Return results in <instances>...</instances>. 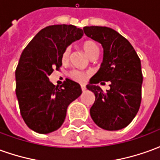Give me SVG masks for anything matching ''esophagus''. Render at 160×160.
<instances>
[{
	"mask_svg": "<svg viewBox=\"0 0 160 160\" xmlns=\"http://www.w3.org/2000/svg\"><path fill=\"white\" fill-rule=\"evenodd\" d=\"M80 87H81V90L83 91V92L86 90V89H87V87H86V86H85V85H81V86H80Z\"/></svg>",
	"mask_w": 160,
	"mask_h": 160,
	"instance_id": "34e87169",
	"label": "esophagus"
}]
</instances>
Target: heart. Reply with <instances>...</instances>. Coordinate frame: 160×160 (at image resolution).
Returning a JSON list of instances; mask_svg holds the SVG:
<instances>
[{
    "instance_id": "obj_1",
    "label": "heart",
    "mask_w": 160,
    "mask_h": 160,
    "mask_svg": "<svg viewBox=\"0 0 160 160\" xmlns=\"http://www.w3.org/2000/svg\"><path fill=\"white\" fill-rule=\"evenodd\" d=\"M83 49L85 52L87 53L88 56L93 59L95 57L98 56L99 53V48L96 42L92 41V40H87L83 43ZM70 47H67L66 49H64L62 55V60L63 62H67L70 56ZM70 76L73 78V80L80 81V82H83L87 80V76H88V73L84 72V71H80V70L73 69L70 72Z\"/></svg>"
}]
</instances>
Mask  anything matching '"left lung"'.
<instances>
[{
  "label": "left lung",
  "instance_id": "8db88e82",
  "mask_svg": "<svg viewBox=\"0 0 160 160\" xmlns=\"http://www.w3.org/2000/svg\"><path fill=\"white\" fill-rule=\"evenodd\" d=\"M83 30L104 49L100 68L87 86L95 94L91 117L106 130L123 128L134 119L141 105V60L130 42L115 30L105 26H85ZM103 80L110 81V90L106 93L97 85L104 83Z\"/></svg>",
  "mask_w": 160,
  "mask_h": 160
}]
</instances>
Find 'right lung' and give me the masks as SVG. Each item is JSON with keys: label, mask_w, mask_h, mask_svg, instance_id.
Masks as SVG:
<instances>
[{"label": "right lung", "mask_w": 160, "mask_h": 160, "mask_svg": "<svg viewBox=\"0 0 160 160\" xmlns=\"http://www.w3.org/2000/svg\"><path fill=\"white\" fill-rule=\"evenodd\" d=\"M82 36L83 30L73 25L49 26L23 50L15 71L16 96L23 120L37 133L58 129L68 106L82 92L80 85L69 79L59 87L49 80L54 68L62 66L64 49Z\"/></svg>", "instance_id": "add662e5"}]
</instances>
